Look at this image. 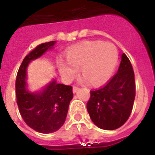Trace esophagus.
<instances>
[{
  "label": "esophagus",
  "mask_w": 155,
  "mask_h": 155,
  "mask_svg": "<svg viewBox=\"0 0 155 155\" xmlns=\"http://www.w3.org/2000/svg\"><path fill=\"white\" fill-rule=\"evenodd\" d=\"M78 91H79V88L76 86H73V93H76Z\"/></svg>",
  "instance_id": "1"
}]
</instances>
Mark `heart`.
<instances>
[{
    "mask_svg": "<svg viewBox=\"0 0 155 155\" xmlns=\"http://www.w3.org/2000/svg\"><path fill=\"white\" fill-rule=\"evenodd\" d=\"M65 58L67 62L59 61L58 70L66 82L74 80L80 68L84 75L81 81L100 86L112 76L118 63L119 52L111 42L84 41L69 48Z\"/></svg>",
    "mask_w": 155,
    "mask_h": 155,
    "instance_id": "heart-1",
    "label": "heart"
}]
</instances>
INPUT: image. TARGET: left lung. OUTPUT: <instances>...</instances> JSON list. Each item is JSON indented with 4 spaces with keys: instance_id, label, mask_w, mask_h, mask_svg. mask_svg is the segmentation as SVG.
I'll list each match as a JSON object with an SVG mask.
<instances>
[{
    "instance_id": "1",
    "label": "left lung",
    "mask_w": 155,
    "mask_h": 155,
    "mask_svg": "<svg viewBox=\"0 0 155 155\" xmlns=\"http://www.w3.org/2000/svg\"><path fill=\"white\" fill-rule=\"evenodd\" d=\"M135 97L134 73L126 54L123 53L115 75L108 84L91 91L87 110L92 122L105 130H116L129 119Z\"/></svg>"
}]
</instances>
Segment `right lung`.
Listing matches in <instances>:
<instances>
[{"mask_svg": "<svg viewBox=\"0 0 155 155\" xmlns=\"http://www.w3.org/2000/svg\"><path fill=\"white\" fill-rule=\"evenodd\" d=\"M56 41L39 45L29 53L19 68L15 94L19 111L25 124L37 132L50 134L64 124L70 102L73 99L71 85L59 84L54 79L35 91L28 89L27 68L32 61L52 50Z\"/></svg>", "mask_w": 155, "mask_h": 155, "instance_id": "obj_1", "label": "right lung"}]
</instances>
